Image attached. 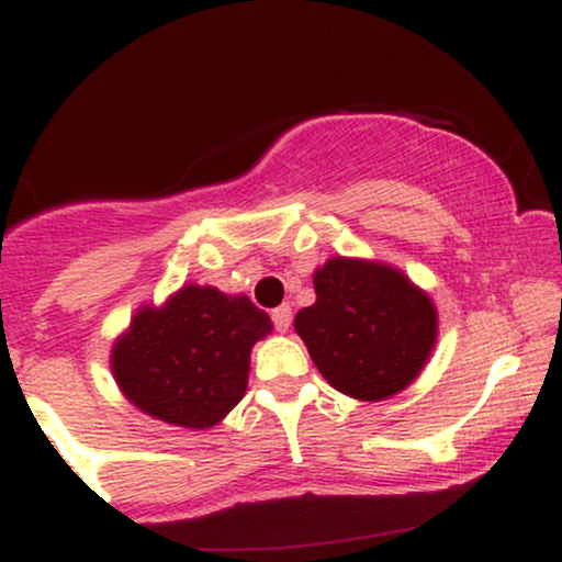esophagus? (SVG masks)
Instances as JSON below:
<instances>
[{"label":"esophagus","mask_w":562,"mask_h":562,"mask_svg":"<svg viewBox=\"0 0 562 562\" xmlns=\"http://www.w3.org/2000/svg\"><path fill=\"white\" fill-rule=\"evenodd\" d=\"M290 319H293V312H290V306H285V303L272 308V322H274L277 333H285L290 327Z\"/></svg>","instance_id":"obj_1"}]
</instances>
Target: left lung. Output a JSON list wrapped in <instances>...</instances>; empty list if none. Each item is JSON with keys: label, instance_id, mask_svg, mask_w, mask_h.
Returning <instances> with one entry per match:
<instances>
[{"label": "left lung", "instance_id": "left-lung-1", "mask_svg": "<svg viewBox=\"0 0 562 562\" xmlns=\"http://www.w3.org/2000/svg\"><path fill=\"white\" fill-rule=\"evenodd\" d=\"M317 303L295 314V330L335 391L362 402L398 393L436 344V308L402 272L330 259L314 274Z\"/></svg>", "mask_w": 562, "mask_h": 562}]
</instances>
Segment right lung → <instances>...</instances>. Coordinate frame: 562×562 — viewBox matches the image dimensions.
Wrapping results in <instances>:
<instances>
[{
  "instance_id": "1",
  "label": "right lung",
  "mask_w": 562,
  "mask_h": 562,
  "mask_svg": "<svg viewBox=\"0 0 562 562\" xmlns=\"http://www.w3.org/2000/svg\"><path fill=\"white\" fill-rule=\"evenodd\" d=\"M267 333L272 322L245 295L187 285L134 317L113 348V372L147 415L211 428L243 398L250 348Z\"/></svg>"
}]
</instances>
